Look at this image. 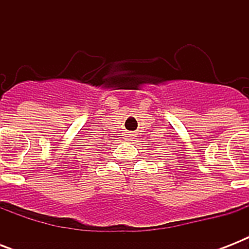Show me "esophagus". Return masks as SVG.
<instances>
[{"label": "esophagus", "mask_w": 249, "mask_h": 249, "mask_svg": "<svg viewBox=\"0 0 249 249\" xmlns=\"http://www.w3.org/2000/svg\"><path fill=\"white\" fill-rule=\"evenodd\" d=\"M125 141H133L134 140V133L132 132H126V134H125Z\"/></svg>", "instance_id": "34e87169"}]
</instances>
